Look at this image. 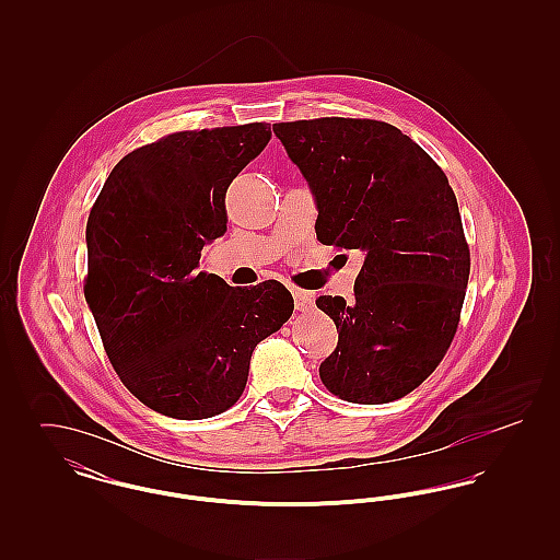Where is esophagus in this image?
Returning a JSON list of instances; mask_svg holds the SVG:
<instances>
[{
    "mask_svg": "<svg viewBox=\"0 0 560 560\" xmlns=\"http://www.w3.org/2000/svg\"><path fill=\"white\" fill-rule=\"evenodd\" d=\"M293 293V306L295 311L300 313H308L313 306H315V300L308 292H302V290H292Z\"/></svg>",
    "mask_w": 560,
    "mask_h": 560,
    "instance_id": "esophagus-1",
    "label": "esophagus"
}]
</instances>
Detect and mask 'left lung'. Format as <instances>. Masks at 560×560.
Instances as JSON below:
<instances>
[{
	"mask_svg": "<svg viewBox=\"0 0 560 560\" xmlns=\"http://www.w3.org/2000/svg\"><path fill=\"white\" fill-rule=\"evenodd\" d=\"M317 203V240L359 249L354 298L320 295L338 347L320 382L361 405L397 400L436 370L464 304L470 252L443 170L390 124L323 117L275 124Z\"/></svg>",
	"mask_w": 560,
	"mask_h": 560,
	"instance_id": "obj_1",
	"label": "left lung"
}]
</instances>
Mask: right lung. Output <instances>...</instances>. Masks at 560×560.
Wrapping results in <instances>:
<instances>
[{
    "mask_svg": "<svg viewBox=\"0 0 560 560\" xmlns=\"http://www.w3.org/2000/svg\"><path fill=\"white\" fill-rule=\"evenodd\" d=\"M268 140V124L170 133L113 167L88 218L85 302L126 388L163 416L233 407L254 348L292 317L279 281L197 272L226 233V188Z\"/></svg>",
    "mask_w": 560,
    "mask_h": 560,
    "instance_id": "1",
    "label": "right lung"
}]
</instances>
